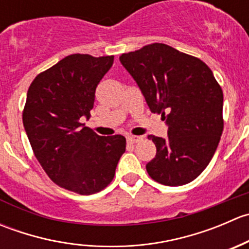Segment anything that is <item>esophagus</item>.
I'll return each instance as SVG.
<instances>
[{"label":"esophagus","mask_w":249,"mask_h":249,"mask_svg":"<svg viewBox=\"0 0 249 249\" xmlns=\"http://www.w3.org/2000/svg\"><path fill=\"white\" fill-rule=\"evenodd\" d=\"M143 140V137L142 136H129L127 137V142L129 143H137V142H140V141H142Z\"/></svg>","instance_id":"obj_1"}]
</instances>
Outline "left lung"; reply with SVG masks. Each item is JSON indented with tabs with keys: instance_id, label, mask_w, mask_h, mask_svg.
I'll return each instance as SVG.
<instances>
[{
	"instance_id": "obj_1",
	"label": "left lung",
	"mask_w": 249,
	"mask_h": 249,
	"mask_svg": "<svg viewBox=\"0 0 249 249\" xmlns=\"http://www.w3.org/2000/svg\"><path fill=\"white\" fill-rule=\"evenodd\" d=\"M140 87L150 112L161 114L167 139L149 135L157 154L148 175L164 185L194 180L210 164L222 136L223 90L197 57L153 43L119 57Z\"/></svg>"
}]
</instances>
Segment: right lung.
I'll return each mask as SVG.
<instances>
[{
    "mask_svg": "<svg viewBox=\"0 0 249 249\" xmlns=\"http://www.w3.org/2000/svg\"><path fill=\"white\" fill-rule=\"evenodd\" d=\"M113 60L69 55L41 72L27 90L22 123L35 157L55 184L80 195L112 182L126 147L122 135L99 136L80 123L90 117L95 90Z\"/></svg>",
    "mask_w": 249,
    "mask_h": 249,
    "instance_id": "right-lung-1",
    "label": "right lung"
}]
</instances>
